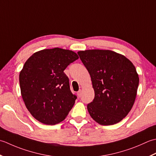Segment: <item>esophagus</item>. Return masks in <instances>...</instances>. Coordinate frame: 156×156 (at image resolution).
I'll return each instance as SVG.
<instances>
[{
	"label": "esophagus",
	"mask_w": 156,
	"mask_h": 156,
	"mask_svg": "<svg viewBox=\"0 0 156 156\" xmlns=\"http://www.w3.org/2000/svg\"><path fill=\"white\" fill-rule=\"evenodd\" d=\"M77 96H78L79 97H81V90H79L77 91Z\"/></svg>",
	"instance_id": "34e87169"
}]
</instances>
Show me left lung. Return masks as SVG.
Instances as JSON below:
<instances>
[{
	"mask_svg": "<svg viewBox=\"0 0 156 156\" xmlns=\"http://www.w3.org/2000/svg\"><path fill=\"white\" fill-rule=\"evenodd\" d=\"M90 75L95 97L87 110L101 125H112L126 116L134 104L139 79L125 56L108 50L77 52Z\"/></svg>",
	"mask_w": 156,
	"mask_h": 156,
	"instance_id": "obj_1",
	"label": "left lung"
}]
</instances>
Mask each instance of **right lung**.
Here are the masks:
<instances>
[{
    "label": "right lung",
    "mask_w": 156,
    "mask_h": 156,
    "mask_svg": "<svg viewBox=\"0 0 156 156\" xmlns=\"http://www.w3.org/2000/svg\"><path fill=\"white\" fill-rule=\"evenodd\" d=\"M78 58L72 50L55 48L34 53L25 62L20 74L21 96L38 121L56 125L72 109L77 96L70 90L64 71Z\"/></svg>",
    "instance_id": "obj_1"
}]
</instances>
